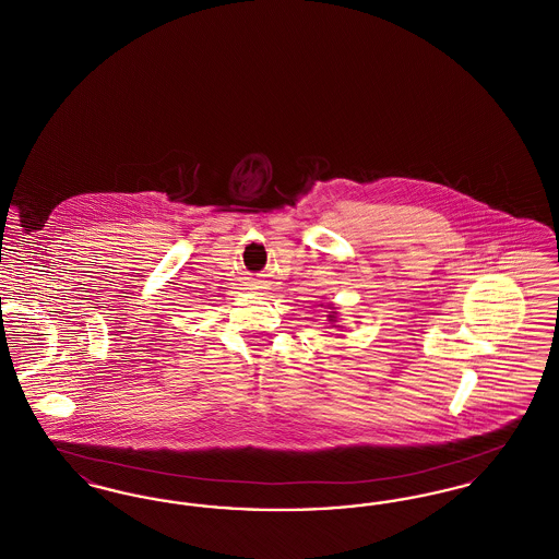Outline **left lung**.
Instances as JSON below:
<instances>
[{
  "label": "left lung",
  "mask_w": 559,
  "mask_h": 559,
  "mask_svg": "<svg viewBox=\"0 0 559 559\" xmlns=\"http://www.w3.org/2000/svg\"><path fill=\"white\" fill-rule=\"evenodd\" d=\"M329 308H331V306H329ZM326 317H329V320L333 322V320H335V312H331V314H326Z\"/></svg>",
  "instance_id": "1"
}]
</instances>
